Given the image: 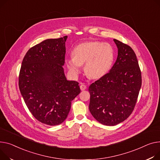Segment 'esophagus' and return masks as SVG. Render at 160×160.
<instances>
[{
	"instance_id": "esophagus-1",
	"label": "esophagus",
	"mask_w": 160,
	"mask_h": 160,
	"mask_svg": "<svg viewBox=\"0 0 160 160\" xmlns=\"http://www.w3.org/2000/svg\"><path fill=\"white\" fill-rule=\"evenodd\" d=\"M80 89H81L82 91H84L85 89H86V88H87V87H86V85H84L83 83H82V84L80 85Z\"/></svg>"
}]
</instances>
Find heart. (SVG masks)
I'll return each instance as SVG.
<instances>
[{
	"mask_svg": "<svg viewBox=\"0 0 160 160\" xmlns=\"http://www.w3.org/2000/svg\"><path fill=\"white\" fill-rule=\"evenodd\" d=\"M72 54L66 58V63L70 72L73 75H78L82 65L85 63V72L91 78H99L107 73L114 58L112 46L98 41L78 44L74 48Z\"/></svg>",
	"mask_w": 160,
	"mask_h": 160,
	"instance_id": "b5f03b06",
	"label": "heart"
}]
</instances>
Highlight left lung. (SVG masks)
Masks as SVG:
<instances>
[{
	"mask_svg": "<svg viewBox=\"0 0 160 160\" xmlns=\"http://www.w3.org/2000/svg\"><path fill=\"white\" fill-rule=\"evenodd\" d=\"M118 57L110 71L90 85L89 109L94 118L113 126L126 120L134 110L142 86V74L133 49L114 39Z\"/></svg>",
	"mask_w": 160,
	"mask_h": 160,
	"instance_id": "1",
	"label": "left lung"
}]
</instances>
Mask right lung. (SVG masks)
<instances>
[{"label": "right lung", "mask_w": 160, "mask_h": 160, "mask_svg": "<svg viewBox=\"0 0 160 160\" xmlns=\"http://www.w3.org/2000/svg\"><path fill=\"white\" fill-rule=\"evenodd\" d=\"M67 38L47 39L31 48L20 70L19 89L28 109L48 125L66 119L72 100L80 92L78 82L68 80L63 71Z\"/></svg>", "instance_id": "right-lung-1"}]
</instances>
